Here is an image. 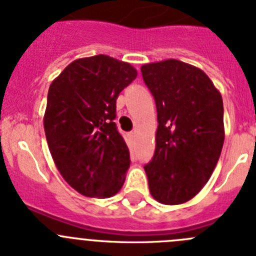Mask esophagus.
Masks as SVG:
<instances>
[{
  "label": "esophagus",
  "mask_w": 256,
  "mask_h": 256,
  "mask_svg": "<svg viewBox=\"0 0 256 256\" xmlns=\"http://www.w3.org/2000/svg\"><path fill=\"white\" fill-rule=\"evenodd\" d=\"M135 134H136V132H135V131H131V132H130V135H131V136H132V138L135 136Z\"/></svg>",
  "instance_id": "34e87169"
}]
</instances>
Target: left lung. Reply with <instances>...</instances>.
<instances>
[{
    "mask_svg": "<svg viewBox=\"0 0 256 256\" xmlns=\"http://www.w3.org/2000/svg\"><path fill=\"white\" fill-rule=\"evenodd\" d=\"M157 108L156 150L144 170L165 205L193 198L208 183L224 143L223 99L205 73L168 59L142 66Z\"/></svg>",
    "mask_w": 256,
    "mask_h": 256,
    "instance_id": "left-lung-1",
    "label": "left lung"
}]
</instances>
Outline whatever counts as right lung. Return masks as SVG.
Wrapping results in <instances>:
<instances>
[{
  "mask_svg": "<svg viewBox=\"0 0 256 256\" xmlns=\"http://www.w3.org/2000/svg\"><path fill=\"white\" fill-rule=\"evenodd\" d=\"M134 66L106 55L72 62L52 81L44 128L64 180L88 197L121 190L130 153L116 126V100L136 78Z\"/></svg>",
  "mask_w": 256,
  "mask_h": 256,
  "instance_id": "right-lung-1",
  "label": "right lung"
}]
</instances>
